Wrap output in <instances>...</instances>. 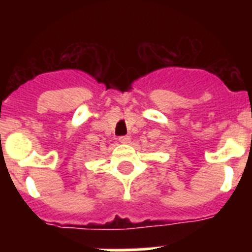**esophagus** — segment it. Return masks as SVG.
<instances>
[{
	"instance_id": "1",
	"label": "esophagus",
	"mask_w": 252,
	"mask_h": 252,
	"mask_svg": "<svg viewBox=\"0 0 252 252\" xmlns=\"http://www.w3.org/2000/svg\"><path fill=\"white\" fill-rule=\"evenodd\" d=\"M130 136H127V135H125V136H120L119 137V141L122 142V144H128L130 142Z\"/></svg>"
}]
</instances>
